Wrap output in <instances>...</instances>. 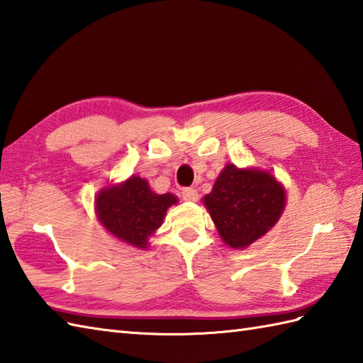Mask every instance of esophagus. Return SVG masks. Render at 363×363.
<instances>
[{
    "label": "esophagus",
    "mask_w": 363,
    "mask_h": 363,
    "mask_svg": "<svg viewBox=\"0 0 363 363\" xmlns=\"http://www.w3.org/2000/svg\"><path fill=\"white\" fill-rule=\"evenodd\" d=\"M182 197L183 200H186V202H197L199 194L194 188H186L182 191Z\"/></svg>",
    "instance_id": "obj_1"
}]
</instances>
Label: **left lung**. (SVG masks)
<instances>
[{"mask_svg":"<svg viewBox=\"0 0 363 363\" xmlns=\"http://www.w3.org/2000/svg\"><path fill=\"white\" fill-rule=\"evenodd\" d=\"M202 202L223 242L242 250L275 227L286 208V189L264 169L227 164Z\"/></svg>","mask_w":363,"mask_h":363,"instance_id":"8db88e82","label":"left lung"}]
</instances>
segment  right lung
<instances>
[{"label": "right lung", "instance_id": "obj_1", "mask_svg": "<svg viewBox=\"0 0 363 363\" xmlns=\"http://www.w3.org/2000/svg\"><path fill=\"white\" fill-rule=\"evenodd\" d=\"M179 203L171 192L157 194L146 179L132 175L121 183H108L94 197L99 223L121 242L144 250L161 227L169 206Z\"/></svg>", "mask_w": 363, "mask_h": 363}]
</instances>
